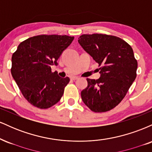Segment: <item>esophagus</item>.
<instances>
[{
  "label": "esophagus",
  "mask_w": 152,
  "mask_h": 152,
  "mask_svg": "<svg viewBox=\"0 0 152 152\" xmlns=\"http://www.w3.org/2000/svg\"><path fill=\"white\" fill-rule=\"evenodd\" d=\"M78 78V76H73V77H71V79L74 80V81H75V80H77Z\"/></svg>",
  "instance_id": "1"
}]
</instances>
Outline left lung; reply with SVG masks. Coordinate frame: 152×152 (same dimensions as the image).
<instances>
[{
	"instance_id": "left-lung-1",
	"label": "left lung",
	"mask_w": 152,
	"mask_h": 152,
	"mask_svg": "<svg viewBox=\"0 0 152 152\" xmlns=\"http://www.w3.org/2000/svg\"><path fill=\"white\" fill-rule=\"evenodd\" d=\"M78 41L101 66L99 79L86 78L88 86L81 91L82 100L94 112L114 109L137 77L133 49L121 38L106 34H83Z\"/></svg>"
}]
</instances>
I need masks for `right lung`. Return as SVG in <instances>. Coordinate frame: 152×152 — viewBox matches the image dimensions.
Listing matches in <instances>:
<instances>
[{
  "label": "right lung",
  "instance_id": "1",
  "mask_svg": "<svg viewBox=\"0 0 152 152\" xmlns=\"http://www.w3.org/2000/svg\"><path fill=\"white\" fill-rule=\"evenodd\" d=\"M74 36L39 35L25 40L12 56L11 74L19 89L31 104L48 109L62 97L69 77L52 72L51 66L71 44Z\"/></svg>",
  "mask_w": 152,
  "mask_h": 152
}]
</instances>
